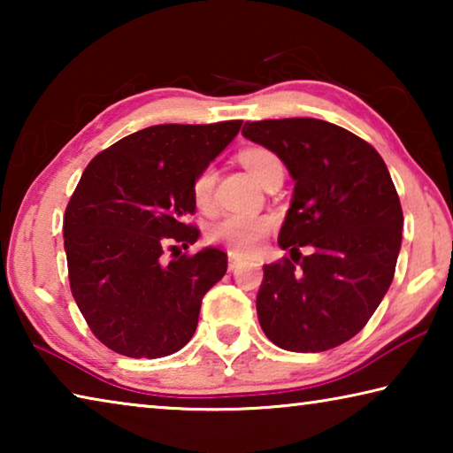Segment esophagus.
Masks as SVG:
<instances>
[{"instance_id":"esophagus-1","label":"esophagus","mask_w":453,"mask_h":453,"mask_svg":"<svg viewBox=\"0 0 453 453\" xmlns=\"http://www.w3.org/2000/svg\"><path fill=\"white\" fill-rule=\"evenodd\" d=\"M240 264H242V257H240V256H235V254H229V264H227L229 272L237 270V265H240Z\"/></svg>"}]
</instances>
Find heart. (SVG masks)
I'll return each instance as SVG.
<instances>
[{
	"label": "heart",
	"mask_w": 453,
	"mask_h": 453,
	"mask_svg": "<svg viewBox=\"0 0 453 453\" xmlns=\"http://www.w3.org/2000/svg\"><path fill=\"white\" fill-rule=\"evenodd\" d=\"M242 165L254 178L262 183L267 181L272 173L281 172V162L272 150L259 148V145H250L240 153ZM213 186H216V172L211 165H203L197 170L194 180H191V199L194 205L203 213L213 210ZM273 219L270 216H251V213H227V216L213 221L208 229V240L211 243L226 245L229 251L237 256H248L254 251L264 237L270 234Z\"/></svg>",
	"instance_id": "b5f03b06"
}]
</instances>
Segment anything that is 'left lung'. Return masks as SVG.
<instances>
[{
    "label": "left lung",
    "instance_id": "8db88e82",
    "mask_svg": "<svg viewBox=\"0 0 453 453\" xmlns=\"http://www.w3.org/2000/svg\"><path fill=\"white\" fill-rule=\"evenodd\" d=\"M242 134L296 180L278 237L291 259L264 265L259 326L288 351L342 346L370 321L395 273L403 213L388 167L373 145L329 121H245Z\"/></svg>",
    "mask_w": 453,
    "mask_h": 453
}]
</instances>
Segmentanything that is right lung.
I'll list each match as a JSON object with an SVG mask.
<instances>
[{"mask_svg": "<svg viewBox=\"0 0 453 453\" xmlns=\"http://www.w3.org/2000/svg\"><path fill=\"white\" fill-rule=\"evenodd\" d=\"M240 127V119L151 126L99 151L83 170L64 216L67 275L91 334L116 354L164 357L194 335L227 254H181L199 235L189 186Z\"/></svg>", "mask_w": 453, "mask_h": 453, "instance_id": "1", "label": "right lung"}]
</instances>
